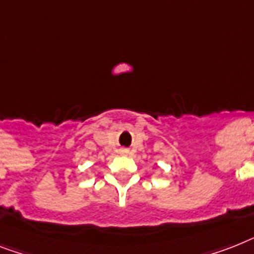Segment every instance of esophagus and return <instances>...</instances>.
Returning <instances> with one entry per match:
<instances>
[{
	"label": "esophagus",
	"instance_id": "1",
	"mask_svg": "<svg viewBox=\"0 0 254 254\" xmlns=\"http://www.w3.org/2000/svg\"><path fill=\"white\" fill-rule=\"evenodd\" d=\"M119 152H121V154H125V156H127V154H128V153H129V150L126 149V148H122V149L119 150Z\"/></svg>",
	"mask_w": 254,
	"mask_h": 254
}]
</instances>
